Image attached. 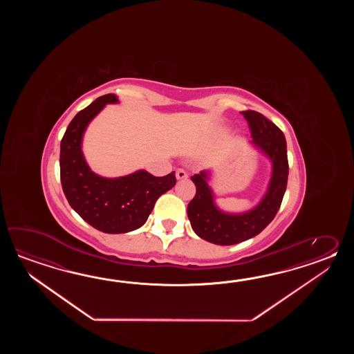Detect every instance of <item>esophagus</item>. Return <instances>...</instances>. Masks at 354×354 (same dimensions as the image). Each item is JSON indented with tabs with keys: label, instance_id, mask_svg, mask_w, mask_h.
<instances>
[{
	"label": "esophagus",
	"instance_id": "obj_1",
	"mask_svg": "<svg viewBox=\"0 0 354 354\" xmlns=\"http://www.w3.org/2000/svg\"><path fill=\"white\" fill-rule=\"evenodd\" d=\"M187 177V172H186L183 168H177V169H176V178H177V180H186Z\"/></svg>",
	"mask_w": 354,
	"mask_h": 354
}]
</instances>
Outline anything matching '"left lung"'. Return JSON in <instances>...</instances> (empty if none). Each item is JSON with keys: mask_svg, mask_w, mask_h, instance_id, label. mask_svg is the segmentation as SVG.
Masks as SVG:
<instances>
[{"mask_svg": "<svg viewBox=\"0 0 354 354\" xmlns=\"http://www.w3.org/2000/svg\"><path fill=\"white\" fill-rule=\"evenodd\" d=\"M248 121L252 144L271 159L272 177L262 201L244 214H226L214 203V194L203 171L191 177L196 195L187 206L191 226L200 238L218 245H233L248 241L263 230L279 211L285 195L288 177L286 139L279 127L253 110L243 111Z\"/></svg>", "mask_w": 354, "mask_h": 354, "instance_id": "1", "label": "left lung"}]
</instances>
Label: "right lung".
I'll use <instances>...</instances> for the list:
<instances>
[{
  "mask_svg": "<svg viewBox=\"0 0 354 354\" xmlns=\"http://www.w3.org/2000/svg\"><path fill=\"white\" fill-rule=\"evenodd\" d=\"M109 93L95 100L69 122L60 142V182L72 209L100 232L121 234L143 225L158 197L176 185L174 172L154 177L138 171L119 178L93 174L83 158L84 130L106 104H116Z\"/></svg>",
  "mask_w": 354,
  "mask_h": 354,
  "instance_id": "obj_1",
  "label": "right lung"
}]
</instances>
